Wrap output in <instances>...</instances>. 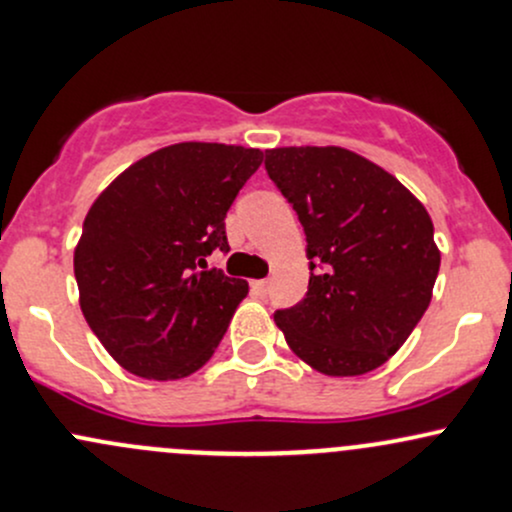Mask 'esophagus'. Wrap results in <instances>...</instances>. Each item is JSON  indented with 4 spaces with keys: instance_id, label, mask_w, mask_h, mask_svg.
I'll return each instance as SVG.
<instances>
[{
    "instance_id": "34e87169",
    "label": "esophagus",
    "mask_w": 512,
    "mask_h": 512,
    "mask_svg": "<svg viewBox=\"0 0 512 512\" xmlns=\"http://www.w3.org/2000/svg\"><path fill=\"white\" fill-rule=\"evenodd\" d=\"M268 285H271V283H268V280L263 278V280H254V285H251V288H254L256 295H266L268 293Z\"/></svg>"
}]
</instances>
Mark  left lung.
I'll return each mask as SVG.
<instances>
[{"label": "left lung", "instance_id": "obj_1", "mask_svg": "<svg viewBox=\"0 0 512 512\" xmlns=\"http://www.w3.org/2000/svg\"><path fill=\"white\" fill-rule=\"evenodd\" d=\"M266 170L307 236L305 300L273 315L324 376L383 366L425 315L439 249L425 205L388 170L342 146L266 151Z\"/></svg>", "mask_w": 512, "mask_h": 512}]
</instances>
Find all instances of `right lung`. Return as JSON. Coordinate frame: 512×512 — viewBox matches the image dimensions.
Here are the masks:
<instances>
[{"mask_svg":"<svg viewBox=\"0 0 512 512\" xmlns=\"http://www.w3.org/2000/svg\"><path fill=\"white\" fill-rule=\"evenodd\" d=\"M263 151L183 141L119 173L75 244L80 310L119 366L146 381L200 371L249 283L205 271L229 251L224 217Z\"/></svg>","mask_w":512,"mask_h":512,"instance_id":"right-lung-1","label":"right lung"}]
</instances>
